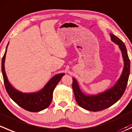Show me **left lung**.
I'll return each mask as SVG.
<instances>
[{"label":"left lung","instance_id":"1","mask_svg":"<svg viewBox=\"0 0 132 132\" xmlns=\"http://www.w3.org/2000/svg\"><path fill=\"white\" fill-rule=\"evenodd\" d=\"M110 36L111 41L119 46L124 61L123 71L116 83L105 91L96 94H89L82 91L77 80L73 78L72 88L77 103L80 107L89 111H100L114 105L121 98L127 86L130 75V62L126 48L123 41L114 34H110Z\"/></svg>","mask_w":132,"mask_h":132}]
</instances>
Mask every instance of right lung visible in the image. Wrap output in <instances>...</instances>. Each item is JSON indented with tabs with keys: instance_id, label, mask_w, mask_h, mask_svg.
Here are the masks:
<instances>
[{
	"instance_id": "1",
	"label": "right lung",
	"mask_w": 132,
	"mask_h": 132,
	"mask_svg": "<svg viewBox=\"0 0 132 132\" xmlns=\"http://www.w3.org/2000/svg\"><path fill=\"white\" fill-rule=\"evenodd\" d=\"M8 45L9 43L6 46V52L2 59V73L6 89L9 96L16 104L27 111L36 112L46 109L52 100L54 89L65 74L59 73L54 75L43 88L38 91L23 93L16 89L9 82L5 71L4 63Z\"/></svg>"
}]
</instances>
